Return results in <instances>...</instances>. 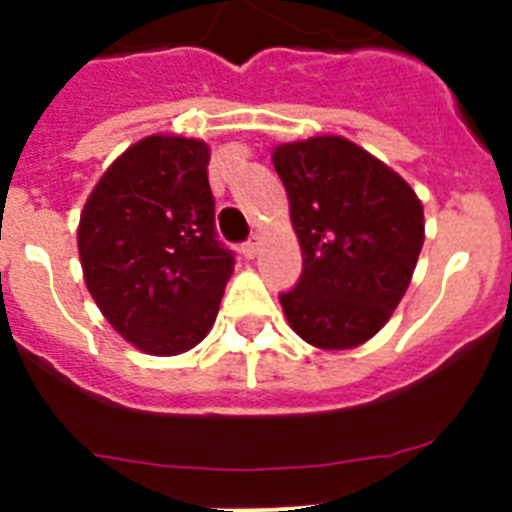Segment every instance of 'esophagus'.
<instances>
[{
    "label": "esophagus",
    "instance_id": "1",
    "mask_svg": "<svg viewBox=\"0 0 512 512\" xmlns=\"http://www.w3.org/2000/svg\"><path fill=\"white\" fill-rule=\"evenodd\" d=\"M259 248H261V238H259V235H253L251 241L243 243L241 253L246 256V259H256V256H259Z\"/></svg>",
    "mask_w": 512,
    "mask_h": 512
}]
</instances>
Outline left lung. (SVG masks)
I'll use <instances>...</instances> for the list:
<instances>
[{"instance_id": "8db88e82", "label": "left lung", "mask_w": 512, "mask_h": 512, "mask_svg": "<svg viewBox=\"0 0 512 512\" xmlns=\"http://www.w3.org/2000/svg\"><path fill=\"white\" fill-rule=\"evenodd\" d=\"M302 251V277L279 297L289 328L323 351L374 338L405 297L425 241L423 202L395 169L343 135L271 151Z\"/></svg>"}]
</instances>
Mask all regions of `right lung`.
Here are the masks:
<instances>
[{
  "label": "right lung",
  "mask_w": 512,
  "mask_h": 512,
  "mask_svg": "<svg viewBox=\"0 0 512 512\" xmlns=\"http://www.w3.org/2000/svg\"><path fill=\"white\" fill-rule=\"evenodd\" d=\"M210 146L153 133L107 166L76 228L81 271L107 323L138 351L179 356L210 333L233 274L215 241Z\"/></svg>",
  "instance_id": "add662e5"
}]
</instances>
